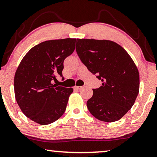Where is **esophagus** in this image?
<instances>
[{"instance_id": "esophagus-1", "label": "esophagus", "mask_w": 157, "mask_h": 157, "mask_svg": "<svg viewBox=\"0 0 157 157\" xmlns=\"http://www.w3.org/2000/svg\"><path fill=\"white\" fill-rule=\"evenodd\" d=\"M83 88V86H75V89L76 90H80L81 88Z\"/></svg>"}]
</instances>
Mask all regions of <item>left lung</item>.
<instances>
[{"label":"left lung","mask_w":157,"mask_h":157,"mask_svg":"<svg viewBox=\"0 0 157 157\" xmlns=\"http://www.w3.org/2000/svg\"><path fill=\"white\" fill-rule=\"evenodd\" d=\"M76 51L87 69L102 82L100 87L93 89L86 103L88 110L102 121L119 120L135 104L139 91L135 62L123 47L107 40L77 39Z\"/></svg>","instance_id":"left-lung-1"}]
</instances>
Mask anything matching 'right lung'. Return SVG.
Masks as SVG:
<instances>
[{"instance_id": "1", "label": "right lung", "mask_w": 157, "mask_h": 157, "mask_svg": "<svg viewBox=\"0 0 157 157\" xmlns=\"http://www.w3.org/2000/svg\"><path fill=\"white\" fill-rule=\"evenodd\" d=\"M75 38L51 40L28 51L14 76V93L18 106L28 118L40 125L50 124L66 110L72 88L52 84L62 76L64 60L75 48Z\"/></svg>"}]
</instances>
